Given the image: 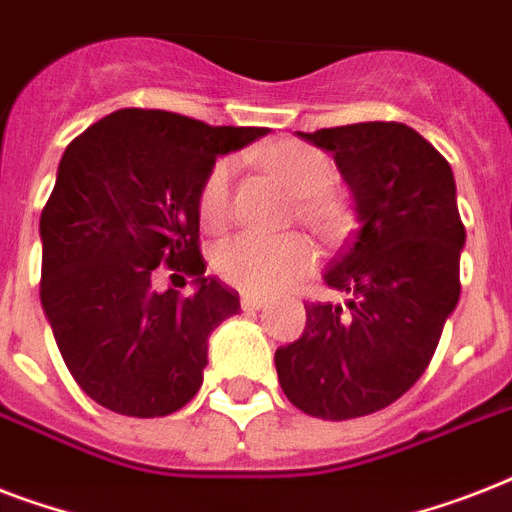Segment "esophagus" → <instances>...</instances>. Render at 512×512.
Segmentation results:
<instances>
[{"instance_id":"34e87169","label":"esophagus","mask_w":512,"mask_h":512,"mask_svg":"<svg viewBox=\"0 0 512 512\" xmlns=\"http://www.w3.org/2000/svg\"><path fill=\"white\" fill-rule=\"evenodd\" d=\"M265 305H268V297H257V295H241V311H247V313L263 311Z\"/></svg>"}]
</instances>
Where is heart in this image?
Instances as JSON below:
<instances>
[{"label": "heart", "instance_id": "b5f03b06", "mask_svg": "<svg viewBox=\"0 0 512 512\" xmlns=\"http://www.w3.org/2000/svg\"><path fill=\"white\" fill-rule=\"evenodd\" d=\"M265 170L281 185L297 196V212L313 231L332 236L342 231L348 220L345 204L332 191L335 167L319 148L297 140L276 143L263 154ZM231 180L233 162H220L201 180L196 196V215L207 233L223 231L231 217ZM316 265V249L300 233L287 236H257L239 233L220 241L212 252V268L225 284L249 292V295H271L289 287L292 281L311 271Z\"/></svg>", "mask_w": 512, "mask_h": 512}]
</instances>
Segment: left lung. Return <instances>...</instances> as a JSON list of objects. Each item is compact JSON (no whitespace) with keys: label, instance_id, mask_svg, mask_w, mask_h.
I'll use <instances>...</instances> for the list:
<instances>
[{"label":"left lung","instance_id":"1","mask_svg":"<svg viewBox=\"0 0 512 512\" xmlns=\"http://www.w3.org/2000/svg\"><path fill=\"white\" fill-rule=\"evenodd\" d=\"M335 156L356 228L324 281L342 305L305 303L303 337L276 350L281 390L321 420H353L401 398L428 369L460 300L465 225L452 167L401 122L297 132Z\"/></svg>","mask_w":512,"mask_h":512}]
</instances>
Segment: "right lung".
Masks as SVG:
<instances>
[{
    "label": "right lung",
    "instance_id": "add662e5",
    "mask_svg": "<svg viewBox=\"0 0 512 512\" xmlns=\"http://www.w3.org/2000/svg\"><path fill=\"white\" fill-rule=\"evenodd\" d=\"M265 132L122 108L68 143L39 220V295L68 372L100 406L164 417L199 393L209 335L241 305L204 276L196 196L217 156ZM159 264L197 292L154 293Z\"/></svg>",
    "mask_w": 512,
    "mask_h": 512
}]
</instances>
